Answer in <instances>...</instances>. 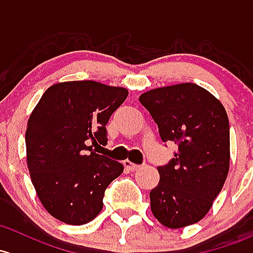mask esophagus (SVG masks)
I'll list each match as a JSON object with an SVG mask.
<instances>
[{"label":"esophagus","mask_w":253,"mask_h":253,"mask_svg":"<svg viewBox=\"0 0 253 253\" xmlns=\"http://www.w3.org/2000/svg\"><path fill=\"white\" fill-rule=\"evenodd\" d=\"M124 165H125V167L129 169H131V171H137V169H142V165L133 164V162H131V161H128V160L124 161Z\"/></svg>","instance_id":"obj_1"}]
</instances>
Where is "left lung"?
Segmentation results:
<instances>
[{
	"mask_svg": "<svg viewBox=\"0 0 253 253\" xmlns=\"http://www.w3.org/2000/svg\"><path fill=\"white\" fill-rule=\"evenodd\" d=\"M174 158L158 167L160 183L150 191L151 212L178 229L206 216L229 171V120L222 103L195 84L151 89L139 97Z\"/></svg>",
	"mask_w": 253,
	"mask_h": 253,
	"instance_id": "left-lung-1",
	"label": "left lung"
}]
</instances>
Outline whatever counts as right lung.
<instances>
[{"label": "right lung", "instance_id": "right-lung-1", "mask_svg": "<svg viewBox=\"0 0 253 253\" xmlns=\"http://www.w3.org/2000/svg\"><path fill=\"white\" fill-rule=\"evenodd\" d=\"M127 95L122 87L95 81L63 82L49 87L34 109L26 160L37 196L57 219L81 225L102 211L106 188L124 165L89 144L106 145V124Z\"/></svg>", "mask_w": 253, "mask_h": 253}]
</instances>
